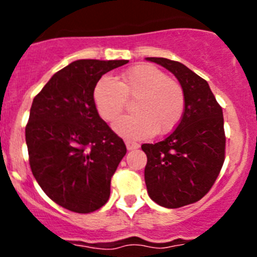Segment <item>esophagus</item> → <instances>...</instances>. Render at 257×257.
Instances as JSON below:
<instances>
[{
	"label": "esophagus",
	"mask_w": 257,
	"mask_h": 257,
	"mask_svg": "<svg viewBox=\"0 0 257 257\" xmlns=\"http://www.w3.org/2000/svg\"><path fill=\"white\" fill-rule=\"evenodd\" d=\"M125 145H126V149H128V150L138 149V148L141 147V145H139L138 143H136V142H132V141H126Z\"/></svg>",
	"instance_id": "obj_1"
}]
</instances>
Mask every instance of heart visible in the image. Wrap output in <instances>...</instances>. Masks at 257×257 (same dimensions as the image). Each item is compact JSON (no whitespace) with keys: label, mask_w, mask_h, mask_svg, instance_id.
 Instances as JSON below:
<instances>
[{"label":"heart","mask_w":257,"mask_h":257,"mask_svg":"<svg viewBox=\"0 0 257 257\" xmlns=\"http://www.w3.org/2000/svg\"><path fill=\"white\" fill-rule=\"evenodd\" d=\"M93 99L100 116L109 121L124 112L128 99H136V114L123 116L113 124L119 136L129 139L170 133L185 109V94L180 83L150 64L132 67L121 74L119 82L109 76L102 77L95 84Z\"/></svg>","instance_id":"b5f03b06"}]
</instances>
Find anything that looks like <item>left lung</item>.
<instances>
[{"instance_id":"obj_1","label":"left lung","mask_w":257,"mask_h":257,"mask_svg":"<svg viewBox=\"0 0 257 257\" xmlns=\"http://www.w3.org/2000/svg\"><path fill=\"white\" fill-rule=\"evenodd\" d=\"M172 72L185 94L177 129L164 141L143 144L144 178L150 199L168 209L196 203L214 185L225 160L222 108L208 82L180 62L148 57Z\"/></svg>"}]
</instances>
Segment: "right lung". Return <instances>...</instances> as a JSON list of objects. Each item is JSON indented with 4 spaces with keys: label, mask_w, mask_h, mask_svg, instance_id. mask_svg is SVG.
<instances>
[{
    "label": "right lung",
    "mask_w": 257,
    "mask_h": 257,
    "mask_svg": "<svg viewBox=\"0 0 257 257\" xmlns=\"http://www.w3.org/2000/svg\"><path fill=\"white\" fill-rule=\"evenodd\" d=\"M128 63L79 59L53 74L35 97L26 125L30 167L49 199L88 214L110 195V180L126 153L95 108L93 92L103 74Z\"/></svg>",
    "instance_id": "obj_1"
}]
</instances>
